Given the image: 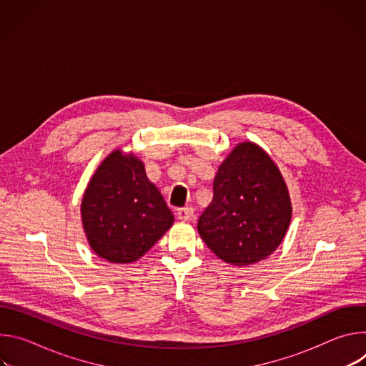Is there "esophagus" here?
Returning a JSON list of instances; mask_svg holds the SVG:
<instances>
[{"label":"esophagus","mask_w":366,"mask_h":366,"mask_svg":"<svg viewBox=\"0 0 366 366\" xmlns=\"http://www.w3.org/2000/svg\"><path fill=\"white\" fill-rule=\"evenodd\" d=\"M177 217L181 222H189L194 217V208L192 207H185V208H179L177 212Z\"/></svg>","instance_id":"34e87169"}]
</instances>
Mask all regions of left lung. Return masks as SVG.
Listing matches in <instances>:
<instances>
[{
    "instance_id": "obj_1",
    "label": "left lung",
    "mask_w": 366,
    "mask_h": 366,
    "mask_svg": "<svg viewBox=\"0 0 366 366\" xmlns=\"http://www.w3.org/2000/svg\"><path fill=\"white\" fill-rule=\"evenodd\" d=\"M213 192L197 229L216 256L247 267L277 250L292 205L280 168L262 147L253 142L236 144L219 167Z\"/></svg>"
}]
</instances>
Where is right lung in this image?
<instances>
[{"mask_svg":"<svg viewBox=\"0 0 366 366\" xmlns=\"http://www.w3.org/2000/svg\"><path fill=\"white\" fill-rule=\"evenodd\" d=\"M81 220L94 253L112 264L140 259L172 226L174 214L134 153L113 150L91 177Z\"/></svg>","mask_w":366,"mask_h":366,"instance_id":"1","label":"right lung"}]
</instances>
